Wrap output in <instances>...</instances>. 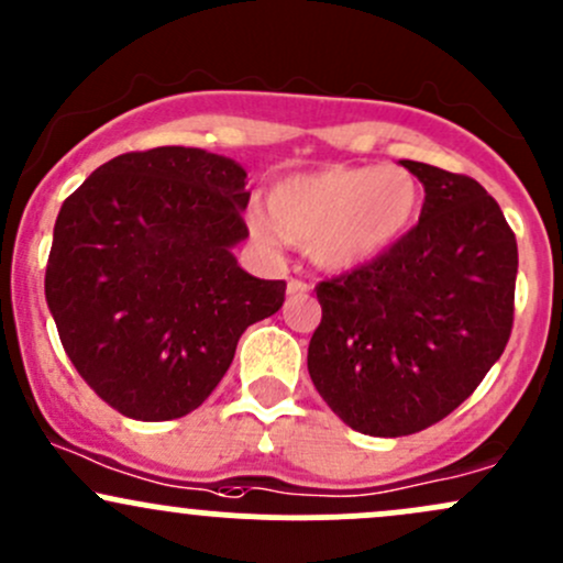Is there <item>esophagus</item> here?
I'll list each match as a JSON object with an SVG mask.
<instances>
[{"label":"esophagus","instance_id":"esophagus-1","mask_svg":"<svg viewBox=\"0 0 563 563\" xmlns=\"http://www.w3.org/2000/svg\"><path fill=\"white\" fill-rule=\"evenodd\" d=\"M308 284L303 279H289L287 282V295H306L308 292Z\"/></svg>","mask_w":563,"mask_h":563}]
</instances>
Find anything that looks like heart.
<instances>
[{"label":"heart","mask_w":563,"mask_h":563,"mask_svg":"<svg viewBox=\"0 0 563 563\" xmlns=\"http://www.w3.org/2000/svg\"><path fill=\"white\" fill-rule=\"evenodd\" d=\"M419 203V183L400 166H328L282 179L271 190V211L250 209V228L265 246L289 241L322 268L346 271L384 255Z\"/></svg>","instance_id":"heart-1"}]
</instances>
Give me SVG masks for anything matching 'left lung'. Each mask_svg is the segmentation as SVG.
<instances>
[{
    "instance_id": "obj_1",
    "label": "left lung",
    "mask_w": 563,
    "mask_h": 563,
    "mask_svg": "<svg viewBox=\"0 0 563 563\" xmlns=\"http://www.w3.org/2000/svg\"><path fill=\"white\" fill-rule=\"evenodd\" d=\"M419 222L376 260L317 284L313 386L349 427L402 438L438 424L507 346L518 244L481 183L419 161Z\"/></svg>"
}]
</instances>
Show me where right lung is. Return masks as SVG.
I'll list each match as a JSON object with an SVG mask.
<instances>
[{
  "label": "right lung",
  "instance_id": "add662e5",
  "mask_svg": "<svg viewBox=\"0 0 563 563\" xmlns=\"http://www.w3.org/2000/svg\"><path fill=\"white\" fill-rule=\"evenodd\" d=\"M239 163L198 147L107 161L58 211L45 298L71 365L129 419L196 410L231 367L241 332L276 313L284 282L246 274Z\"/></svg>",
  "mask_w": 563,
  "mask_h": 563
}]
</instances>
